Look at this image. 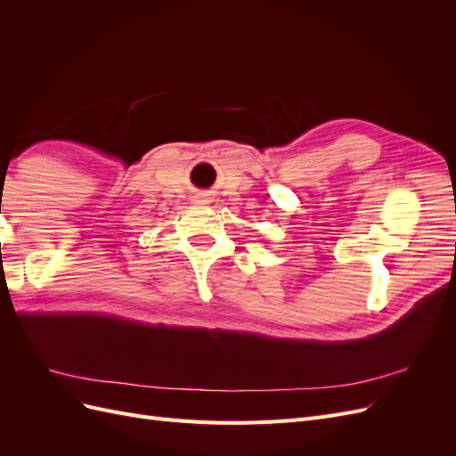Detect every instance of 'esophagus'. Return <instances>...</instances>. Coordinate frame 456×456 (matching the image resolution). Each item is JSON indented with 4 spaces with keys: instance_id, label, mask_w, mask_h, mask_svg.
Wrapping results in <instances>:
<instances>
[{
    "instance_id": "esophagus-1",
    "label": "esophagus",
    "mask_w": 456,
    "mask_h": 456,
    "mask_svg": "<svg viewBox=\"0 0 456 456\" xmlns=\"http://www.w3.org/2000/svg\"><path fill=\"white\" fill-rule=\"evenodd\" d=\"M200 198H203V201H211V200H207V196H205V194H201Z\"/></svg>"
}]
</instances>
